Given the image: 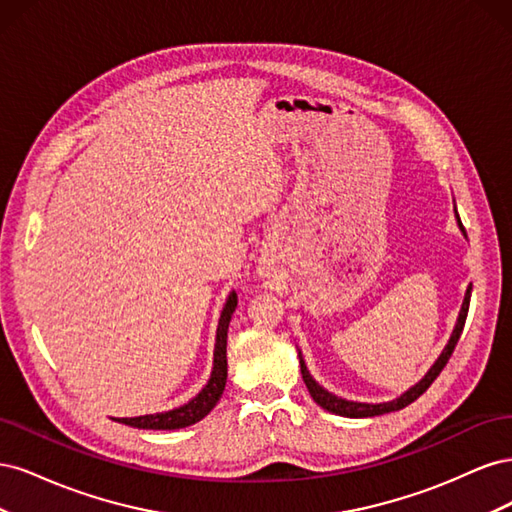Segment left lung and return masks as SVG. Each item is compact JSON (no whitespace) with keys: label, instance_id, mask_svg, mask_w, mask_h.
Returning <instances> with one entry per match:
<instances>
[{"label":"left lung","instance_id":"8db88e82","mask_svg":"<svg viewBox=\"0 0 512 512\" xmlns=\"http://www.w3.org/2000/svg\"><path fill=\"white\" fill-rule=\"evenodd\" d=\"M457 222H459V228H461L463 235H466V230H463V224H461V220H459V215H457ZM470 294H472V286H468V290H466V297H463L461 312H459L457 324H455V329H453V335H451V339H448V344H446V348L442 350V354L438 356V361L433 363L431 369L427 371V374H425L421 380H418V382L412 386V389H408L404 395H399V397L393 399V401H384V404H361V401H348V399L337 397V395L329 393L327 389H322V386L312 378V374H309V371H307V365H305L303 356H301V352H299L301 376H303V382H305V386H307L309 395H312V399L316 401V404H318L320 408L329 410V412H333V414H339V416H348V418L380 416V414H389V412H395V410H401V408L410 406L414 399H418V397H421V395L429 389L431 382L440 376V371L444 369V365L448 363V359H451V354H453V350H455V346H457V342H459V337H461L463 324H466V318H468Z\"/></svg>","mask_w":512,"mask_h":512}]
</instances>
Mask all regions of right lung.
<instances>
[{"mask_svg": "<svg viewBox=\"0 0 512 512\" xmlns=\"http://www.w3.org/2000/svg\"><path fill=\"white\" fill-rule=\"evenodd\" d=\"M237 307V294L230 292L226 305L222 309V316L218 322V335H215V350H213V371L211 378L205 384V389L196 397H192L188 404H183L175 410L158 412V414H145L134 418H115V421L138 427V429H181L198 423L200 418H205L215 404H218L228 376V363H226V339H228V324L232 318V312Z\"/></svg>", "mask_w": 512, "mask_h": 512, "instance_id": "1", "label": "right lung"}]
</instances>
